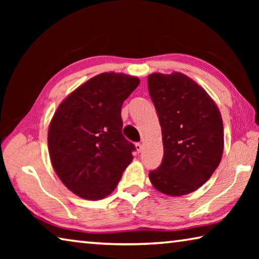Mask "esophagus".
Segmentation results:
<instances>
[{"mask_svg":"<svg viewBox=\"0 0 259 259\" xmlns=\"http://www.w3.org/2000/svg\"><path fill=\"white\" fill-rule=\"evenodd\" d=\"M143 147H144V146H143L142 143H137V144H136V150H137L138 153L143 151Z\"/></svg>","mask_w":259,"mask_h":259,"instance_id":"obj_1","label":"esophagus"}]
</instances>
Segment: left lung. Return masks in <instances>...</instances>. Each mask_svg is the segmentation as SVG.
Returning <instances> with one entry per match:
<instances>
[{
	"label": "left lung",
	"instance_id": "1",
	"mask_svg": "<svg viewBox=\"0 0 259 259\" xmlns=\"http://www.w3.org/2000/svg\"><path fill=\"white\" fill-rule=\"evenodd\" d=\"M147 85L163 143L162 163L148 177L165 195L188 194L202 186L221 163V112L207 91L183 73H152Z\"/></svg>",
	"mask_w": 259,
	"mask_h": 259
}]
</instances>
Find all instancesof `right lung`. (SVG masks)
<instances>
[{"label":"right lung","instance_id":"obj_1","mask_svg":"<svg viewBox=\"0 0 259 259\" xmlns=\"http://www.w3.org/2000/svg\"><path fill=\"white\" fill-rule=\"evenodd\" d=\"M140 80L102 73L77 87L57 108L48 130L51 164L61 183L85 200L115 190L133 161V143L122 135L121 107Z\"/></svg>","mask_w":259,"mask_h":259}]
</instances>
